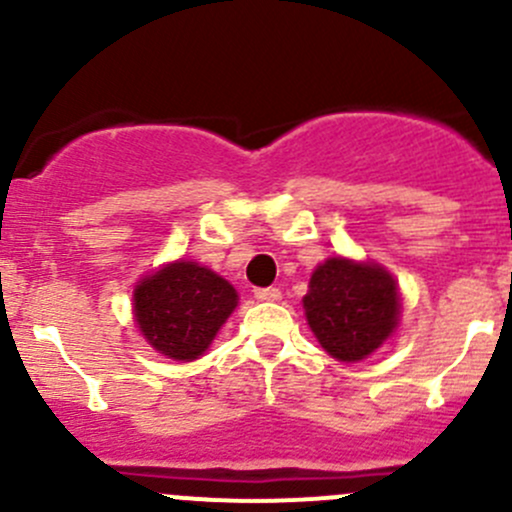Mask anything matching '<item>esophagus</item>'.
Segmentation results:
<instances>
[{"label":"esophagus","mask_w":512,"mask_h":512,"mask_svg":"<svg viewBox=\"0 0 512 512\" xmlns=\"http://www.w3.org/2000/svg\"><path fill=\"white\" fill-rule=\"evenodd\" d=\"M255 297L260 299V302H277V299L282 297V292L277 287H262L255 289Z\"/></svg>","instance_id":"34e87169"}]
</instances>
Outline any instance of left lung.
<instances>
[{
    "label": "left lung",
    "mask_w": 512,
    "mask_h": 512,
    "mask_svg": "<svg viewBox=\"0 0 512 512\" xmlns=\"http://www.w3.org/2000/svg\"><path fill=\"white\" fill-rule=\"evenodd\" d=\"M302 302L324 352L347 364L374 354L399 327V287L376 262L329 257L312 272Z\"/></svg>",
    "instance_id": "obj_1"
}]
</instances>
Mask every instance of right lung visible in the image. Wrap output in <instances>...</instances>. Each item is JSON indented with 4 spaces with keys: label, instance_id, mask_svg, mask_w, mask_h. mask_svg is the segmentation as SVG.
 Returning a JSON list of instances; mask_svg holds the SVG:
<instances>
[{
    "label": "right lung",
    "instance_id": "right-lung-1",
    "mask_svg": "<svg viewBox=\"0 0 512 512\" xmlns=\"http://www.w3.org/2000/svg\"><path fill=\"white\" fill-rule=\"evenodd\" d=\"M237 307L230 282L208 267L175 260L133 289V317L146 342L175 361H193Z\"/></svg>",
    "mask_w": 512,
    "mask_h": 512
}]
</instances>
